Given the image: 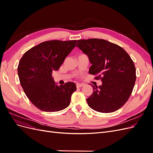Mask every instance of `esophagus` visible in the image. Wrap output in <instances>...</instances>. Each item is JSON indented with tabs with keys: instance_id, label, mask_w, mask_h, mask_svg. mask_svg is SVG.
<instances>
[{
	"instance_id": "34e87169",
	"label": "esophagus",
	"mask_w": 153,
	"mask_h": 153,
	"mask_svg": "<svg viewBox=\"0 0 153 153\" xmlns=\"http://www.w3.org/2000/svg\"><path fill=\"white\" fill-rule=\"evenodd\" d=\"M83 86H84V84H76V87L77 88H80V87H83Z\"/></svg>"
}]
</instances>
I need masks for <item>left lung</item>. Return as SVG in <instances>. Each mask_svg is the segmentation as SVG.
Returning a JSON list of instances; mask_svg holds the SVG:
<instances>
[{"label":"left lung","mask_w":153,"mask_h":153,"mask_svg":"<svg viewBox=\"0 0 153 153\" xmlns=\"http://www.w3.org/2000/svg\"><path fill=\"white\" fill-rule=\"evenodd\" d=\"M76 47L89 59V73L101 79L102 85H92L88 105L102 113L115 112L126 103L136 80V69L130 56L122 47L101 39L78 40Z\"/></svg>","instance_id":"left-lung-1"}]
</instances>
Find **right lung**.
Masks as SVG:
<instances>
[{"label":"right lung","instance_id":"right-lung-1","mask_svg":"<svg viewBox=\"0 0 153 153\" xmlns=\"http://www.w3.org/2000/svg\"><path fill=\"white\" fill-rule=\"evenodd\" d=\"M76 40L45 41L24 54L18 66L20 84L36 107L44 112L62 110L70 104L76 90L75 83L57 85L52 72L57 71L64 59L75 48Z\"/></svg>","mask_w":153,"mask_h":153}]
</instances>
